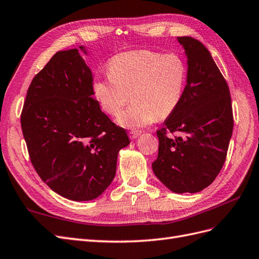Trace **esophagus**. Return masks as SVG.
<instances>
[{
    "instance_id": "34e87169",
    "label": "esophagus",
    "mask_w": 259,
    "mask_h": 259,
    "mask_svg": "<svg viewBox=\"0 0 259 259\" xmlns=\"http://www.w3.org/2000/svg\"><path fill=\"white\" fill-rule=\"evenodd\" d=\"M139 135H140V132H139V131H132V132H130V137H131V139H135V138H137Z\"/></svg>"
}]
</instances>
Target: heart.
I'll return each mask as SVG.
<instances>
[{
  "label": "heart",
  "mask_w": 259,
  "mask_h": 259,
  "mask_svg": "<svg viewBox=\"0 0 259 259\" xmlns=\"http://www.w3.org/2000/svg\"><path fill=\"white\" fill-rule=\"evenodd\" d=\"M108 76L93 83L101 109L124 127H145L173 113L184 96L187 65L178 54L163 55L149 50L115 55L108 62Z\"/></svg>",
  "instance_id": "1"
}]
</instances>
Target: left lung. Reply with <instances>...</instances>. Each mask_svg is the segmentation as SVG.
<instances>
[{
  "label": "left lung",
  "mask_w": 259,
  "mask_h": 259,
  "mask_svg": "<svg viewBox=\"0 0 259 259\" xmlns=\"http://www.w3.org/2000/svg\"><path fill=\"white\" fill-rule=\"evenodd\" d=\"M187 56L184 96L156 131L154 175L170 191L195 193L214 182L226 161L233 130L230 91L208 50L190 36H178ZM176 132L179 137H168Z\"/></svg>",
  "instance_id": "left-lung-1"
}]
</instances>
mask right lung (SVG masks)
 Here are the masks:
<instances>
[{
    "label": "right lung",
    "instance_id": "obj_1",
    "mask_svg": "<svg viewBox=\"0 0 259 259\" xmlns=\"http://www.w3.org/2000/svg\"><path fill=\"white\" fill-rule=\"evenodd\" d=\"M20 122L38 176L73 201L96 199L107 189L117 154L130 144L126 131L100 110L92 71L76 49L57 52L33 77Z\"/></svg>",
    "mask_w": 259,
    "mask_h": 259
}]
</instances>
